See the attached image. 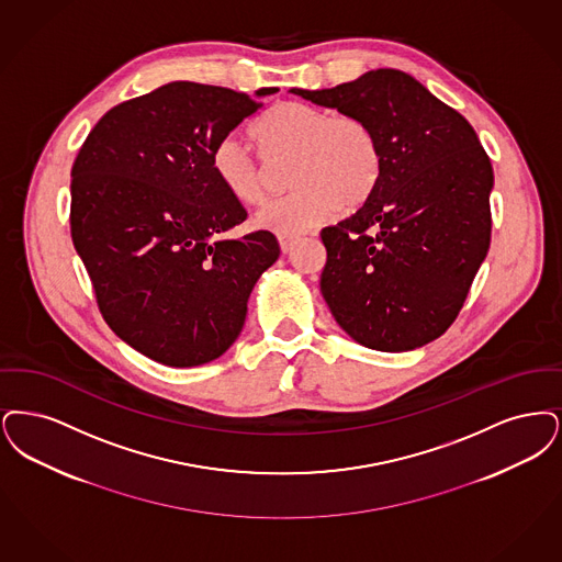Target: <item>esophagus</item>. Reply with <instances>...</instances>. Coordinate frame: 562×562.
<instances>
[{
    "mask_svg": "<svg viewBox=\"0 0 562 562\" xmlns=\"http://www.w3.org/2000/svg\"><path fill=\"white\" fill-rule=\"evenodd\" d=\"M295 241H297L295 237H288V235H279V245H281V251H283V254L292 251Z\"/></svg>",
    "mask_w": 562,
    "mask_h": 562,
    "instance_id": "34e87169",
    "label": "esophagus"
}]
</instances>
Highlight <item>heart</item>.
Returning <instances> with one entry per match:
<instances>
[{
    "instance_id": "1",
    "label": "heart",
    "mask_w": 562,
    "mask_h": 562,
    "mask_svg": "<svg viewBox=\"0 0 562 562\" xmlns=\"http://www.w3.org/2000/svg\"><path fill=\"white\" fill-rule=\"evenodd\" d=\"M254 134L269 161L293 159L290 187L295 191L258 210L254 222L262 231L302 235L323 224L338 205L363 203L378 182L380 143L371 125L357 115H334L311 104L283 102L256 123ZM212 168L235 201L256 205L265 199V166L237 138L220 140Z\"/></svg>"
}]
</instances>
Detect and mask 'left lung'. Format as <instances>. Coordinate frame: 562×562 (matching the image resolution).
I'll use <instances>...</instances> for the list:
<instances>
[{"instance_id":"obj_1","label":"left lung","mask_w":562,"mask_h":562,"mask_svg":"<svg viewBox=\"0 0 562 562\" xmlns=\"http://www.w3.org/2000/svg\"><path fill=\"white\" fill-rule=\"evenodd\" d=\"M292 94L366 120L382 168L366 203L321 231V293L355 342L405 352L456 321L491 241L493 168L472 125L412 75L367 71Z\"/></svg>"}]
</instances>
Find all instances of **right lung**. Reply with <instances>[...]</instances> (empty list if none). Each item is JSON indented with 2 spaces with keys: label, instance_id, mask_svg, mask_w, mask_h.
<instances>
[{
  "label": "right lung",
  "instance_id": "1",
  "mask_svg": "<svg viewBox=\"0 0 562 562\" xmlns=\"http://www.w3.org/2000/svg\"><path fill=\"white\" fill-rule=\"evenodd\" d=\"M171 81L113 106L71 170V237L109 327L148 359L196 367L239 338L254 285L281 249L269 231L222 235L247 218L212 155L260 100Z\"/></svg>",
  "mask_w": 562,
  "mask_h": 562
}]
</instances>
